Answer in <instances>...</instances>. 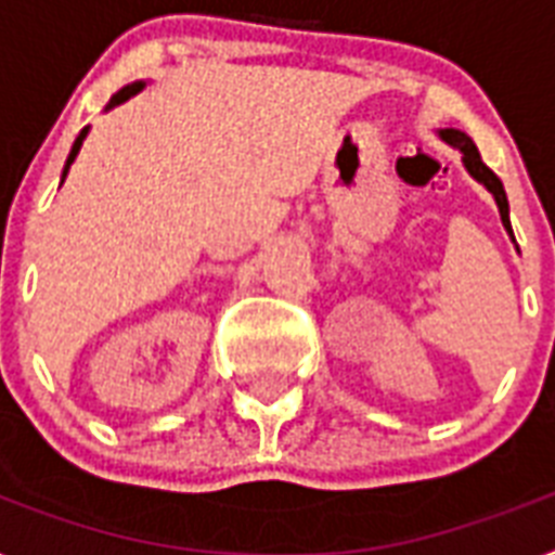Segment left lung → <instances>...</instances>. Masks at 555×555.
<instances>
[{"label": "left lung", "instance_id": "left-lung-1", "mask_svg": "<svg viewBox=\"0 0 555 555\" xmlns=\"http://www.w3.org/2000/svg\"><path fill=\"white\" fill-rule=\"evenodd\" d=\"M441 139H444L448 145H453V147H459V151H462L465 168L470 170L473 179H479V182L485 184L490 193H493V199H496V205H499V214H502L504 228H507V233L513 236V231H511V207H507V193H504L502 179H499V176L493 173V170H490L485 162H481L479 151H476V145H473V139L467 137V133H462V130H453V128L441 130Z\"/></svg>", "mask_w": 555, "mask_h": 555}]
</instances>
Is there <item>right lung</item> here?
I'll use <instances>...</instances> for the list:
<instances>
[{
    "instance_id": "add662e5",
    "label": "right lung",
    "mask_w": 555,
    "mask_h": 555,
    "mask_svg": "<svg viewBox=\"0 0 555 555\" xmlns=\"http://www.w3.org/2000/svg\"><path fill=\"white\" fill-rule=\"evenodd\" d=\"M139 90H142V82H137V85H128V88H121L119 93H116V96L111 99V105H107V107L121 105V102H125V99H130V96H133V93H139ZM85 133H88V128H85L82 133H79V137H76L74 147H70V156H67V162H65V170H62V179H65V176H67V168H70V162L76 159V153H79V147H82V139H85Z\"/></svg>"
}]
</instances>
